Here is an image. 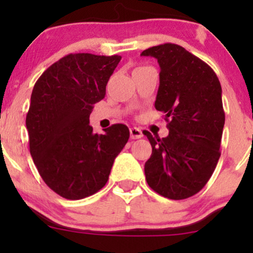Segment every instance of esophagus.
Wrapping results in <instances>:
<instances>
[{
	"mask_svg": "<svg viewBox=\"0 0 253 253\" xmlns=\"http://www.w3.org/2000/svg\"><path fill=\"white\" fill-rule=\"evenodd\" d=\"M129 134L132 139H139L143 136V132H141V129L136 128V127H132V128H129Z\"/></svg>",
	"mask_w": 253,
	"mask_h": 253,
	"instance_id": "obj_1",
	"label": "esophagus"
}]
</instances>
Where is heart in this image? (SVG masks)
<instances>
[{"instance_id": "1", "label": "heart", "mask_w": 253, "mask_h": 253, "mask_svg": "<svg viewBox=\"0 0 253 253\" xmlns=\"http://www.w3.org/2000/svg\"><path fill=\"white\" fill-rule=\"evenodd\" d=\"M138 69H141V68H138Z\"/></svg>"}]
</instances>
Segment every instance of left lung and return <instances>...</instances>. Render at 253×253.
Listing matches in <instances>:
<instances>
[{"mask_svg":"<svg viewBox=\"0 0 253 253\" xmlns=\"http://www.w3.org/2000/svg\"><path fill=\"white\" fill-rule=\"evenodd\" d=\"M141 56L155 57L161 66L155 107L169 128L167 138L143 132L152 146L147 184L168 199H188L207 184L221 153V85L208 64L176 43L153 46Z\"/></svg>","mask_w":253,"mask_h":253,"instance_id":"1","label":"left lung"}]
</instances>
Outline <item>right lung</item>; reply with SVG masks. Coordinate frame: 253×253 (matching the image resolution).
I'll return each mask as SVG.
<instances>
[{
    "label": "right lung",
    "mask_w": 253,
    "mask_h": 253,
    "mask_svg": "<svg viewBox=\"0 0 253 253\" xmlns=\"http://www.w3.org/2000/svg\"><path fill=\"white\" fill-rule=\"evenodd\" d=\"M120 60L117 54L70 53L34 84L26 117L31 156L43 182L64 199L81 200L102 189L128 141L126 125H112L103 134L89 125Z\"/></svg>",
    "instance_id": "add662e5"
}]
</instances>
